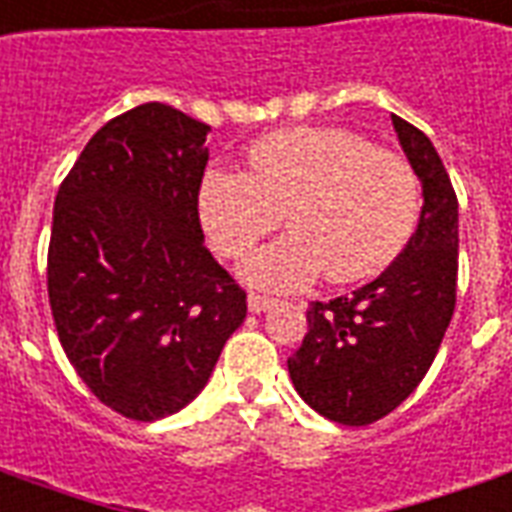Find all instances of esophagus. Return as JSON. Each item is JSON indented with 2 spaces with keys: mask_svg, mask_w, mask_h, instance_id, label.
<instances>
[{
  "mask_svg": "<svg viewBox=\"0 0 512 512\" xmlns=\"http://www.w3.org/2000/svg\"><path fill=\"white\" fill-rule=\"evenodd\" d=\"M246 304H249V312H266V309H271V306L276 304L274 298H268V295H260V293H249V298H246Z\"/></svg>",
  "mask_w": 512,
  "mask_h": 512,
  "instance_id": "34e87169",
  "label": "esophagus"
}]
</instances>
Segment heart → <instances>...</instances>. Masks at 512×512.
<instances>
[{"mask_svg": "<svg viewBox=\"0 0 512 512\" xmlns=\"http://www.w3.org/2000/svg\"><path fill=\"white\" fill-rule=\"evenodd\" d=\"M200 222L219 255L244 260L282 214L290 233L244 263L249 285L290 293L325 271L333 285L380 274L410 241L420 181L399 151L342 127H287L257 138L246 170H208Z\"/></svg>", "mask_w": 512, "mask_h": 512, "instance_id": "heart-1", "label": "heart"}]
</instances>
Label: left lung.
<instances>
[{
  "instance_id": "obj_1",
  "label": "left lung",
  "mask_w": 512,
  "mask_h": 512,
  "mask_svg": "<svg viewBox=\"0 0 512 512\" xmlns=\"http://www.w3.org/2000/svg\"><path fill=\"white\" fill-rule=\"evenodd\" d=\"M391 121L423 187L418 227L374 282L312 301L304 344L287 358L301 399L344 426L385 418L418 388L456 309V189L431 140L401 116Z\"/></svg>"
}]
</instances>
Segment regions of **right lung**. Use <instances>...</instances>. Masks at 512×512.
Segmentation results:
<instances>
[{"mask_svg": "<svg viewBox=\"0 0 512 512\" xmlns=\"http://www.w3.org/2000/svg\"><path fill=\"white\" fill-rule=\"evenodd\" d=\"M208 130L143 102L94 132L56 195V333L86 388L130 420L187 407L246 317L244 287L203 244Z\"/></svg>", "mask_w": 512, "mask_h": 512, "instance_id": "add662e5", "label": "right lung"}]
</instances>
